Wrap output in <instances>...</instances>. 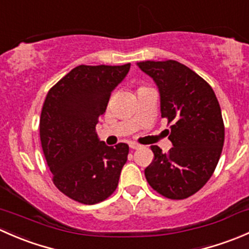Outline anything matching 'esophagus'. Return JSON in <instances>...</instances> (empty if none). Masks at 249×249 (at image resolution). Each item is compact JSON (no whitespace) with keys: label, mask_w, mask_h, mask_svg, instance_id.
Here are the masks:
<instances>
[{"label":"esophagus","mask_w":249,"mask_h":249,"mask_svg":"<svg viewBox=\"0 0 249 249\" xmlns=\"http://www.w3.org/2000/svg\"><path fill=\"white\" fill-rule=\"evenodd\" d=\"M129 145H130V148H131V149H139V148L141 147L139 143H135V142H130Z\"/></svg>","instance_id":"34e87169"}]
</instances>
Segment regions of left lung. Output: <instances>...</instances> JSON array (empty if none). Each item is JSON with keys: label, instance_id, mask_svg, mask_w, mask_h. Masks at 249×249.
I'll return each mask as SVG.
<instances>
[{"label": "left lung", "instance_id": "1", "mask_svg": "<svg viewBox=\"0 0 249 249\" xmlns=\"http://www.w3.org/2000/svg\"><path fill=\"white\" fill-rule=\"evenodd\" d=\"M137 66L157 83L161 117L173 147L162 153L152 145L154 159L144 170L150 187L162 196L182 200L199 192L214 172L224 144V123L211 85L175 60L141 61Z\"/></svg>", "mask_w": 249, "mask_h": 249}]
</instances>
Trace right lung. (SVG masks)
<instances>
[{
	"instance_id": "obj_1",
	"label": "right lung",
	"mask_w": 249,
	"mask_h": 249,
	"mask_svg": "<svg viewBox=\"0 0 249 249\" xmlns=\"http://www.w3.org/2000/svg\"><path fill=\"white\" fill-rule=\"evenodd\" d=\"M129 70L130 64L79 65L48 91L39 119L42 149L55 187L74 201L94 205L117 189L129 145L108 147L95 127Z\"/></svg>"
}]
</instances>
